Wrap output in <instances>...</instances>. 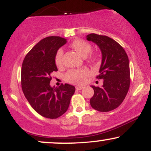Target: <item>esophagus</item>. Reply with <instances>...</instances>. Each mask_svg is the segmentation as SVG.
<instances>
[{
    "mask_svg": "<svg viewBox=\"0 0 151 151\" xmlns=\"http://www.w3.org/2000/svg\"><path fill=\"white\" fill-rule=\"evenodd\" d=\"M84 89V86H76V89L77 90H81Z\"/></svg>",
    "mask_w": 151,
    "mask_h": 151,
    "instance_id": "obj_1",
    "label": "esophagus"
}]
</instances>
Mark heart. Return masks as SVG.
Segmentation results:
<instances>
[{"label": "heart", "mask_w": 151, "mask_h": 151, "mask_svg": "<svg viewBox=\"0 0 151 151\" xmlns=\"http://www.w3.org/2000/svg\"><path fill=\"white\" fill-rule=\"evenodd\" d=\"M71 47L75 50L81 56L85 57L88 54V60L90 62H94L98 60L97 54L95 52H91L92 47L89 42L81 39H76L71 42ZM63 56L64 52L62 49H59L55 55V62L58 67H62L63 65ZM90 71L88 69H74L69 70L65 75V80L70 83H76L81 84L83 83L86 78L89 77Z\"/></svg>", "instance_id": "obj_1"}]
</instances>
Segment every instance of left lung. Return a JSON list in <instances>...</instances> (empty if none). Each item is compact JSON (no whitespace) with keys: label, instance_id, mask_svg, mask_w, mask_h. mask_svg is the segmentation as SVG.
<instances>
[{"label":"left lung","instance_id":"8db88e82","mask_svg":"<svg viewBox=\"0 0 151 151\" xmlns=\"http://www.w3.org/2000/svg\"><path fill=\"white\" fill-rule=\"evenodd\" d=\"M96 43L102 54L98 79H104L101 87L91 86L94 93L90 104L95 110L108 112L121 104L129 91L131 78L128 55L124 48L112 38L94 33L86 36Z\"/></svg>","mask_w":151,"mask_h":151}]
</instances>
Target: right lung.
<instances>
[{
    "label": "right lung",
    "instance_id": "add662e5",
    "mask_svg": "<svg viewBox=\"0 0 151 151\" xmlns=\"http://www.w3.org/2000/svg\"><path fill=\"white\" fill-rule=\"evenodd\" d=\"M67 40L59 36L41 40L26 55L21 69V85L25 98L38 114L47 119H58L68 109L75 87L61 84L50 86L51 74L57 72L55 55Z\"/></svg>",
    "mask_w": 151,
    "mask_h": 151
}]
</instances>
